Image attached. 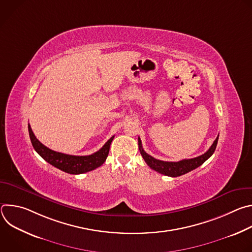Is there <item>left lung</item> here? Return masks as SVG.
<instances>
[{"label":"left lung","mask_w":252,"mask_h":252,"mask_svg":"<svg viewBox=\"0 0 252 252\" xmlns=\"http://www.w3.org/2000/svg\"><path fill=\"white\" fill-rule=\"evenodd\" d=\"M218 141H219V136L215 138L211 147L205 154H203L197 158H194L183 159L179 161H163V160L157 159V158H153L152 156L148 155L145 151H143V149L141 147V140L139 137H138V149H139L140 155L142 156L143 159H145L147 164L152 169H154L161 174L167 175V176L176 177V176L186 174V173L195 169L196 167L200 166L205 160H207L213 155L215 149H217Z\"/></svg>","instance_id":"obj_1"}]
</instances>
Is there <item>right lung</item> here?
Instances as JSON below:
<instances>
[{
    "mask_svg": "<svg viewBox=\"0 0 252 252\" xmlns=\"http://www.w3.org/2000/svg\"><path fill=\"white\" fill-rule=\"evenodd\" d=\"M28 128H29V134H30L32 145L34 151L50 164L70 174L85 173L100 166L105 161L107 156H109L111 143L115 137V136H112L104 143V146L96 153L90 156L79 157V156H69V155H65V154H62V153H58L50 150L34 136L30 125H28Z\"/></svg>",
    "mask_w": 252,
    "mask_h": 252,
    "instance_id": "add662e5",
    "label": "right lung"
}]
</instances>
